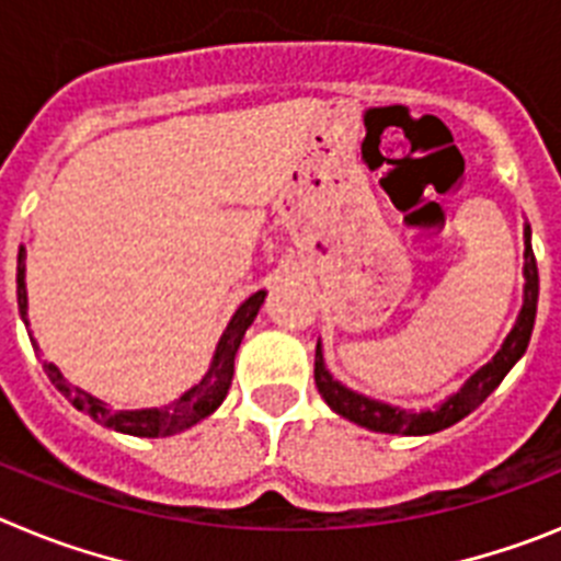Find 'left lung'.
<instances>
[{
  "instance_id": "left-lung-1",
  "label": "left lung",
  "mask_w": 561,
  "mask_h": 561,
  "mask_svg": "<svg viewBox=\"0 0 561 561\" xmlns=\"http://www.w3.org/2000/svg\"><path fill=\"white\" fill-rule=\"evenodd\" d=\"M525 286H523V309H519L517 323H514L512 334L505 336L503 348L494 354V359L489 365L472 374L466 379L463 388L455 396H449L438 410H421V413H410V410L390 408L385 401L368 399V396L354 393L345 385L334 379L329 374L323 362V348L317 342L314 354V381L320 396L325 399L334 413H340L342 419L354 421L359 427H368L374 433H390V435H430L440 433V430L458 424L463 415H469L472 410H478L492 390L497 388L500 381L505 379V374L517 365L519 356L525 354L528 342H531L534 320H537V300H539V272H537V257H534L531 247V227L525 225Z\"/></svg>"
}]
</instances>
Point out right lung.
I'll use <instances>...</instances> for the list:
<instances>
[{"mask_svg": "<svg viewBox=\"0 0 561 561\" xmlns=\"http://www.w3.org/2000/svg\"><path fill=\"white\" fill-rule=\"evenodd\" d=\"M16 295H19V314H22L24 325L27 323V289H24V247L19 250V264H16ZM266 291H255L252 297H247L244 304L238 306V311L232 314V320L227 323L225 334H221L219 345H216V354H213L210 370L202 376L199 385H193L187 393H182L180 399L165 404V408H151V410H108L101 399L89 396L81 388H69L67 379H64L61 370L53 365V362H44V370H47L49 381L72 401V408L83 410L87 415L103 424V427H112L117 433L137 435V438H165V435H176L182 430L193 427L196 421L207 419L213 410L219 408L225 401L227 390H230L232 370H236V354L238 345L244 340L247 329L255 320L257 309L264 306ZM33 348H38L36 340H33Z\"/></svg>", "mask_w": 561, "mask_h": 561, "instance_id": "obj_1", "label": "right lung"}]
</instances>
